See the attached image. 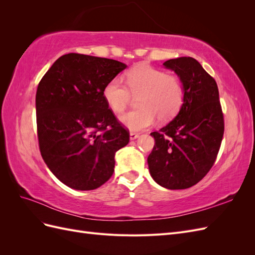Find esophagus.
Returning a JSON list of instances; mask_svg holds the SVG:
<instances>
[{
    "label": "esophagus",
    "instance_id": "1",
    "mask_svg": "<svg viewBox=\"0 0 255 255\" xmlns=\"http://www.w3.org/2000/svg\"><path fill=\"white\" fill-rule=\"evenodd\" d=\"M139 137V135H138L137 133H129V139L130 140H135V139H137V138Z\"/></svg>",
    "mask_w": 255,
    "mask_h": 255
}]
</instances>
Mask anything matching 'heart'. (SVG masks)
I'll return each instance as SVG.
<instances>
[{"mask_svg":"<svg viewBox=\"0 0 255 255\" xmlns=\"http://www.w3.org/2000/svg\"><path fill=\"white\" fill-rule=\"evenodd\" d=\"M127 87L119 79L105 85L103 98L115 113L125 112L130 94L137 98L139 109L122 115L120 122L130 130H142L151 127L155 118L167 121L177 114L184 102L185 89L177 76L149 65H139L128 72Z\"/></svg>","mask_w":255,"mask_h":255,"instance_id":"b5f03b06","label":"heart"}]
</instances>
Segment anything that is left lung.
Returning <instances> with one entry per match:
<instances>
[{
  "mask_svg": "<svg viewBox=\"0 0 255 255\" xmlns=\"http://www.w3.org/2000/svg\"><path fill=\"white\" fill-rule=\"evenodd\" d=\"M182 81L183 105L171 122L151 133L155 144L148 156L153 180L167 189H185L201 181L213 167L225 132L216 81L192 57L163 64Z\"/></svg>",
  "mask_w": 255,
  "mask_h": 255,
  "instance_id": "left-lung-1",
  "label": "left lung"
}]
</instances>
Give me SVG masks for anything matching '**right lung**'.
<instances>
[{"mask_svg": "<svg viewBox=\"0 0 255 255\" xmlns=\"http://www.w3.org/2000/svg\"><path fill=\"white\" fill-rule=\"evenodd\" d=\"M118 60L69 53L43 75L36 92L41 156L68 187L92 190L110 180L115 154L129 134L103 98L105 85L125 70Z\"/></svg>", "mask_w": 255, "mask_h": 255, "instance_id": "obj_1", "label": "right lung"}]
</instances>
